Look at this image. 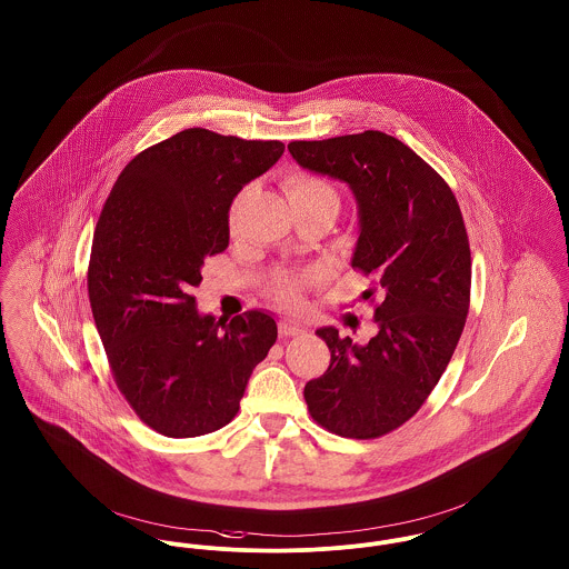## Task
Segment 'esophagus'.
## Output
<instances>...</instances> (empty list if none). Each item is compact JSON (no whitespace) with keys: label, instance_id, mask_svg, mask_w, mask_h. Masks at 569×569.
Masks as SVG:
<instances>
[{"label":"esophagus","instance_id":"esophagus-1","mask_svg":"<svg viewBox=\"0 0 569 569\" xmlns=\"http://www.w3.org/2000/svg\"><path fill=\"white\" fill-rule=\"evenodd\" d=\"M278 332H280L282 339H293V337L303 335V328L302 326H298V323H291V321H280Z\"/></svg>","mask_w":569,"mask_h":569}]
</instances>
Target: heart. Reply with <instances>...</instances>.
I'll use <instances>...</instances> for the list:
<instances>
[{
    "instance_id": "heart-1",
    "label": "heart",
    "mask_w": 569,
    "mask_h": 569,
    "mask_svg": "<svg viewBox=\"0 0 569 569\" xmlns=\"http://www.w3.org/2000/svg\"><path fill=\"white\" fill-rule=\"evenodd\" d=\"M282 190L287 193L291 207L298 211L303 207H335L339 209V191L335 186L310 172H289L282 179ZM312 280V273L282 271L269 282L271 298L282 306H293L300 300L306 284Z\"/></svg>"
}]
</instances>
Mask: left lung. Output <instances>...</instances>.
<instances>
[{"instance_id": "left-lung-1", "label": "left lung", "mask_w": 569, "mask_h": 569, "mask_svg": "<svg viewBox=\"0 0 569 569\" xmlns=\"http://www.w3.org/2000/svg\"><path fill=\"white\" fill-rule=\"evenodd\" d=\"M293 159L349 183L360 207L351 267L373 280L378 335L367 345L321 328L330 367L303 399L317 425L371 440L408 422L451 362L470 308V243L449 183L401 140L362 131L296 140ZM376 302V298L371 303Z\"/></svg>"}]
</instances>
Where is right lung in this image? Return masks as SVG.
Returning <instances> with one entry per match:
<instances>
[{
	"label": "right lung",
	"mask_w": 569,
	"mask_h": 569,
	"mask_svg": "<svg viewBox=\"0 0 569 569\" xmlns=\"http://www.w3.org/2000/svg\"><path fill=\"white\" fill-rule=\"evenodd\" d=\"M284 144L186 129L138 152L116 179L94 228L88 298L118 390L168 438L222 429L278 330L248 310L198 315L191 289L228 246V209Z\"/></svg>",
	"instance_id": "obj_1"
}]
</instances>
